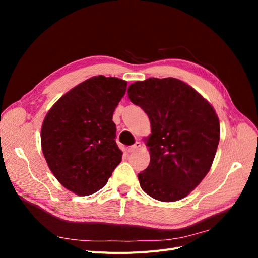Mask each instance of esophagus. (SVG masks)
<instances>
[{"mask_svg":"<svg viewBox=\"0 0 258 258\" xmlns=\"http://www.w3.org/2000/svg\"><path fill=\"white\" fill-rule=\"evenodd\" d=\"M140 147H141V143H140V142H136L134 145H131V146L128 147V152H129V153H134V152H136L137 150H139Z\"/></svg>","mask_w":258,"mask_h":258,"instance_id":"34e87169","label":"esophagus"}]
</instances>
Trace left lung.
Returning <instances> with one entry per match:
<instances>
[{
  "label": "left lung",
  "mask_w": 258,
  "mask_h": 258,
  "mask_svg": "<svg viewBox=\"0 0 258 258\" xmlns=\"http://www.w3.org/2000/svg\"><path fill=\"white\" fill-rule=\"evenodd\" d=\"M128 97L147 114L151 161L138 174L141 188L163 202L186 197L212 166L220 121L208 101L189 85L167 77L131 84Z\"/></svg>",
  "instance_id": "left-lung-1"
}]
</instances>
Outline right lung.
<instances>
[{"instance_id":"right-lung-1","label":"right lung","mask_w":258,"mask_h":258,"mask_svg":"<svg viewBox=\"0 0 258 258\" xmlns=\"http://www.w3.org/2000/svg\"><path fill=\"white\" fill-rule=\"evenodd\" d=\"M126 89V81L93 76L62 96L43 121L46 162L61 185L79 196L104 187L121 161L113 113Z\"/></svg>"}]
</instances>
